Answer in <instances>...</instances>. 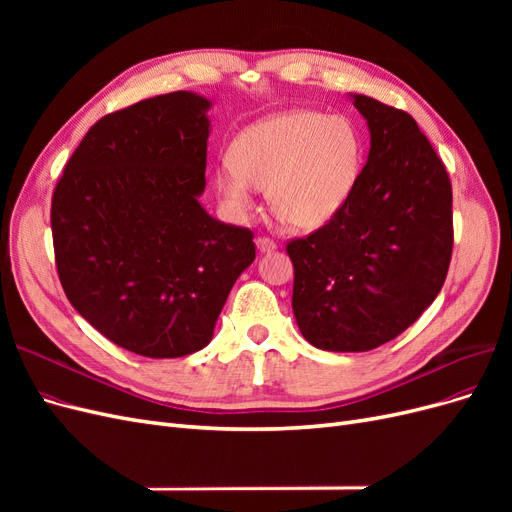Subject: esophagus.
Segmentation results:
<instances>
[{
    "mask_svg": "<svg viewBox=\"0 0 512 512\" xmlns=\"http://www.w3.org/2000/svg\"><path fill=\"white\" fill-rule=\"evenodd\" d=\"M256 245H258L260 252H267V254L277 250V243H275L273 239H269V237H258V239H256Z\"/></svg>",
    "mask_w": 512,
    "mask_h": 512,
    "instance_id": "34e87169",
    "label": "esophagus"
}]
</instances>
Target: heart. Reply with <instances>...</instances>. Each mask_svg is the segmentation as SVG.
Segmentation results:
<instances>
[{"label": "heart", "instance_id": "obj_1", "mask_svg": "<svg viewBox=\"0 0 512 512\" xmlns=\"http://www.w3.org/2000/svg\"><path fill=\"white\" fill-rule=\"evenodd\" d=\"M363 156V136L352 119L288 111L239 134L230 162L218 170V190L235 211L252 207V188L267 190L277 220L312 230L348 203Z\"/></svg>", "mask_w": 512, "mask_h": 512}]
</instances>
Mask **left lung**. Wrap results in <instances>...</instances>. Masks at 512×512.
I'll list each match as a JSON object with an SVG mask.
<instances>
[{"label":"left lung","mask_w":512,"mask_h":512,"mask_svg":"<svg viewBox=\"0 0 512 512\" xmlns=\"http://www.w3.org/2000/svg\"><path fill=\"white\" fill-rule=\"evenodd\" d=\"M371 147L348 203L292 239V312L309 344L365 352L391 342L438 297L453 254V190L416 121L352 96Z\"/></svg>","instance_id":"8db88e82"}]
</instances>
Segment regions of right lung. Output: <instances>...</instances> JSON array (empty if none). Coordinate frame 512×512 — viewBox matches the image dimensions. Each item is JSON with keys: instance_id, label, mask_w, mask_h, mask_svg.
I'll return each instance as SVG.
<instances>
[{"instance_id": "right-lung-1", "label": "right lung", "mask_w": 512, "mask_h": 512, "mask_svg": "<svg viewBox=\"0 0 512 512\" xmlns=\"http://www.w3.org/2000/svg\"><path fill=\"white\" fill-rule=\"evenodd\" d=\"M211 102L173 91L104 115L57 181L51 230L72 307L149 359L205 348L228 292L256 258L250 228L224 224L205 192Z\"/></svg>"}]
</instances>
